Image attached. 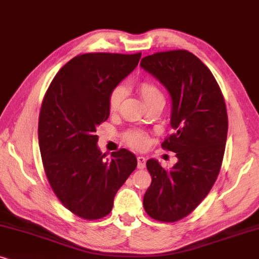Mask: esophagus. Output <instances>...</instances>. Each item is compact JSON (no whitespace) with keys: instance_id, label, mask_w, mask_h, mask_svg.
Here are the masks:
<instances>
[{"instance_id":"esophagus-1","label":"esophagus","mask_w":259,"mask_h":259,"mask_svg":"<svg viewBox=\"0 0 259 259\" xmlns=\"http://www.w3.org/2000/svg\"><path fill=\"white\" fill-rule=\"evenodd\" d=\"M144 167H146V158L143 156H137V168L143 169Z\"/></svg>"}]
</instances>
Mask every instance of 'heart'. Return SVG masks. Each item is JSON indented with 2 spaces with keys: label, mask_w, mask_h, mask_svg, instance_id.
I'll return each instance as SVG.
<instances>
[{
  "label": "heart",
  "mask_w": 259,
  "mask_h": 259,
  "mask_svg": "<svg viewBox=\"0 0 259 259\" xmlns=\"http://www.w3.org/2000/svg\"><path fill=\"white\" fill-rule=\"evenodd\" d=\"M137 91L147 105L156 101H164L161 89L150 80H142L137 84ZM125 97V90L122 86H116L110 91L108 97V108L111 112L118 111L123 99ZM126 143L136 149H144L149 143V137L147 134L141 132H129L124 137Z\"/></svg>",
  "instance_id": "1"
}]
</instances>
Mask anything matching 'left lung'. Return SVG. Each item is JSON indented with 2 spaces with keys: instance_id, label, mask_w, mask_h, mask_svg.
Returning <instances> with one entry per match:
<instances>
[{
  "instance_id": "left-lung-1",
  "label": "left lung",
  "mask_w": 259,
  "mask_h": 259,
  "mask_svg": "<svg viewBox=\"0 0 259 259\" xmlns=\"http://www.w3.org/2000/svg\"><path fill=\"white\" fill-rule=\"evenodd\" d=\"M140 65L169 92L175 133L162 148L178 157L170 170L154 158L147 161L151 184L143 206L153 219L174 223L198 207L218 178L229 127L226 105L212 72L191 52H158Z\"/></svg>"
}]
</instances>
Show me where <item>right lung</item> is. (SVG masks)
Listing matches in <instances>:
<instances>
[{"label":"right lung","instance_id":"1","mask_svg":"<svg viewBox=\"0 0 259 259\" xmlns=\"http://www.w3.org/2000/svg\"><path fill=\"white\" fill-rule=\"evenodd\" d=\"M141 53H86L55 74L39 116V147L54 194L86 220L111 212L118 189L135 170L136 156L119 149L106 158L96 127L109 118L108 97L135 70Z\"/></svg>","mask_w":259,"mask_h":259}]
</instances>
